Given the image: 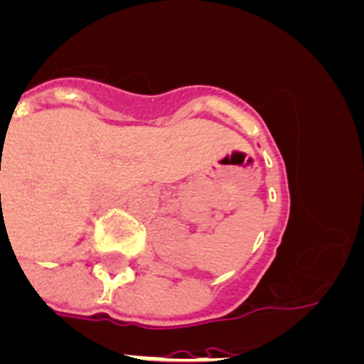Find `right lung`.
<instances>
[{"label": "right lung", "instance_id": "obj_1", "mask_svg": "<svg viewBox=\"0 0 364 364\" xmlns=\"http://www.w3.org/2000/svg\"><path fill=\"white\" fill-rule=\"evenodd\" d=\"M0 197H1V195H0Z\"/></svg>", "mask_w": 364, "mask_h": 364}]
</instances>
